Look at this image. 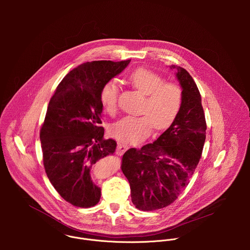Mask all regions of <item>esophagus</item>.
Listing matches in <instances>:
<instances>
[{"label": "esophagus", "instance_id": "esophagus-1", "mask_svg": "<svg viewBox=\"0 0 250 250\" xmlns=\"http://www.w3.org/2000/svg\"><path fill=\"white\" fill-rule=\"evenodd\" d=\"M127 149H128V146H127L126 145L121 144V142H120V144L118 145V148H117V154L121 156V155H123Z\"/></svg>", "mask_w": 250, "mask_h": 250}]
</instances>
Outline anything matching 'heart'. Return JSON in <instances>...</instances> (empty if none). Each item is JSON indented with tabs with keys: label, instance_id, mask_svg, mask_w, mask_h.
I'll return each instance as SVG.
<instances>
[{
	"label": "heart",
	"instance_id": "1",
	"mask_svg": "<svg viewBox=\"0 0 250 250\" xmlns=\"http://www.w3.org/2000/svg\"><path fill=\"white\" fill-rule=\"evenodd\" d=\"M129 81L140 93L146 95L140 116H127L111 126V133L125 144H136L149 135L152 126L165 129L180 112L183 92L179 85L164 79L147 68H138L129 75ZM120 87L117 82L104 84L100 92L103 108L110 115L118 111Z\"/></svg>",
	"mask_w": 250,
	"mask_h": 250
}]
</instances>
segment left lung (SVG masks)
I'll return each instance as SVG.
<instances>
[{"label": "left lung", "instance_id": "1", "mask_svg": "<svg viewBox=\"0 0 250 250\" xmlns=\"http://www.w3.org/2000/svg\"><path fill=\"white\" fill-rule=\"evenodd\" d=\"M176 69L183 92L182 105L173 124L154 141L123 156L122 171L130 186L131 201L141 210L171 205L189 184L200 161L207 124L201 94L187 71Z\"/></svg>", "mask_w": 250, "mask_h": 250}]
</instances>
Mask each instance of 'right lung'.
Returning <instances> with one entry per match:
<instances>
[{"instance_id": "add662e5", "label": "right lung", "mask_w": 250, "mask_h": 250, "mask_svg": "<svg viewBox=\"0 0 250 250\" xmlns=\"http://www.w3.org/2000/svg\"><path fill=\"white\" fill-rule=\"evenodd\" d=\"M129 62L83 63L62 79L49 101L40 135L43 165L54 189L75 207L91 208L100 201L91 170L117 147L114 139L104 138L100 92Z\"/></svg>"}]
</instances>
